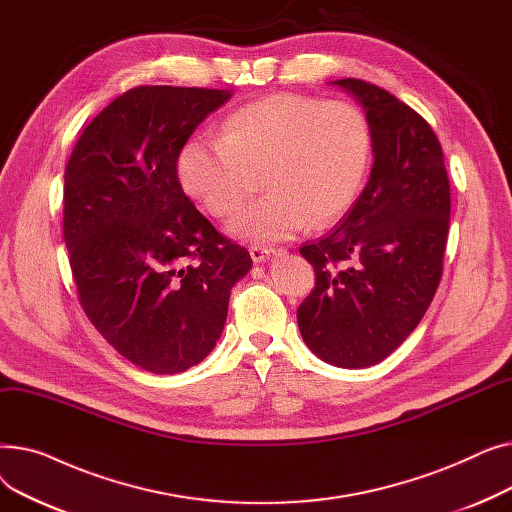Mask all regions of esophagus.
<instances>
[{
    "label": "esophagus",
    "mask_w": 512,
    "mask_h": 512,
    "mask_svg": "<svg viewBox=\"0 0 512 512\" xmlns=\"http://www.w3.org/2000/svg\"><path fill=\"white\" fill-rule=\"evenodd\" d=\"M280 251L282 249H276V247H251L249 249V253H251V259L253 261H265V259H270V257H274V255H280Z\"/></svg>",
    "instance_id": "esophagus-1"
}]
</instances>
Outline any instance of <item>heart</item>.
Masks as SVG:
<instances>
[{"mask_svg":"<svg viewBox=\"0 0 512 512\" xmlns=\"http://www.w3.org/2000/svg\"><path fill=\"white\" fill-rule=\"evenodd\" d=\"M371 151L369 124L357 105L276 93L228 116L220 139H191L178 155L184 191L215 218L238 211L257 186L270 193L240 211L230 232L274 242L328 228L351 209Z\"/></svg>","mask_w":512,"mask_h":512,"instance_id":"1","label":"heart"}]
</instances>
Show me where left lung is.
<instances>
[{
  "label": "left lung",
  "mask_w": 512,
  "mask_h": 512,
  "mask_svg": "<svg viewBox=\"0 0 512 512\" xmlns=\"http://www.w3.org/2000/svg\"><path fill=\"white\" fill-rule=\"evenodd\" d=\"M332 85L363 105L373 168L340 224L301 247L315 288L297 319L321 361L361 369L396 351L434 299L448 240L450 182L436 132L407 103L359 78Z\"/></svg>",
  "instance_id": "left-lung-1"
}]
</instances>
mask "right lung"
I'll use <instances>...</instances> for the list:
<instances>
[{
  "instance_id": "right-lung-1",
  "label": "right lung",
  "mask_w": 512,
  "mask_h": 512,
  "mask_svg": "<svg viewBox=\"0 0 512 512\" xmlns=\"http://www.w3.org/2000/svg\"><path fill=\"white\" fill-rule=\"evenodd\" d=\"M232 97L137 87L80 134L64 172V240L80 307L137 367L180 373L222 336L232 286L253 259L182 191L178 155Z\"/></svg>"
}]
</instances>
